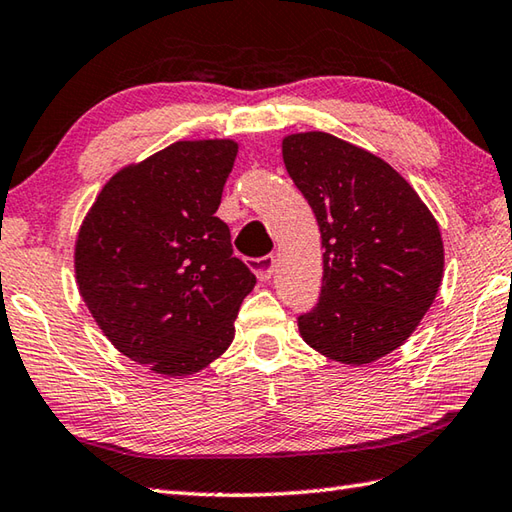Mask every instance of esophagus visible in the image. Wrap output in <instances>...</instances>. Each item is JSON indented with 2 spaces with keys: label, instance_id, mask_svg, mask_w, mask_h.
<instances>
[{
  "label": "esophagus",
  "instance_id": "esophagus-1",
  "mask_svg": "<svg viewBox=\"0 0 512 512\" xmlns=\"http://www.w3.org/2000/svg\"><path fill=\"white\" fill-rule=\"evenodd\" d=\"M275 264H277L275 255H264V257L250 259V268L255 270V275H257L259 282H268L270 275L275 273Z\"/></svg>",
  "mask_w": 512,
  "mask_h": 512
}]
</instances>
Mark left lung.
Listing matches in <instances>:
<instances>
[{
  "instance_id": "1",
  "label": "left lung",
  "mask_w": 512,
  "mask_h": 512,
  "mask_svg": "<svg viewBox=\"0 0 512 512\" xmlns=\"http://www.w3.org/2000/svg\"><path fill=\"white\" fill-rule=\"evenodd\" d=\"M282 153L324 248L322 293L299 333L335 362H375L406 342L442 284L435 217L393 166L335 135H288Z\"/></svg>"
}]
</instances>
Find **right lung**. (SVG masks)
<instances>
[{"instance_id":"1","label":"right lung","mask_w":512,"mask_h":512,"mask_svg":"<svg viewBox=\"0 0 512 512\" xmlns=\"http://www.w3.org/2000/svg\"><path fill=\"white\" fill-rule=\"evenodd\" d=\"M230 139L175 142L110 179L75 246L79 293L113 346L168 377L193 375L235 337L255 275L215 217Z\"/></svg>"}]
</instances>
